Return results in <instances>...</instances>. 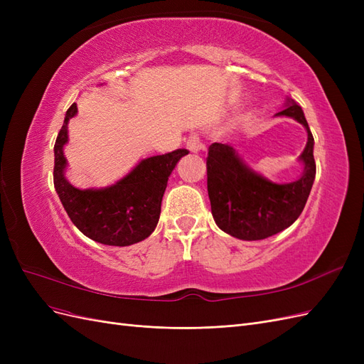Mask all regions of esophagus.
<instances>
[{
	"mask_svg": "<svg viewBox=\"0 0 364 364\" xmlns=\"http://www.w3.org/2000/svg\"><path fill=\"white\" fill-rule=\"evenodd\" d=\"M186 149H188V150L193 151V153L205 150V144L202 142L199 134H193V135L188 138V141H186Z\"/></svg>",
	"mask_w": 364,
	"mask_h": 364,
	"instance_id": "obj_1",
	"label": "esophagus"
}]
</instances>
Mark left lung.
Instances as JSON below:
<instances>
[{
  "instance_id": "8db88e82",
  "label": "left lung",
  "mask_w": 364,
  "mask_h": 364,
  "mask_svg": "<svg viewBox=\"0 0 364 364\" xmlns=\"http://www.w3.org/2000/svg\"><path fill=\"white\" fill-rule=\"evenodd\" d=\"M277 115L290 117L306 129L308 141L299 156L304 173L297 181H269L247 167L229 144L214 142L208 150V196L213 217L220 229L240 240H264L291 226L304 211L316 178L314 138L302 107L287 98L285 109Z\"/></svg>"
}]
</instances>
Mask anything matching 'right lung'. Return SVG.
<instances>
[{
    "label": "right lung",
    "mask_w": 364,
    "mask_h": 364,
    "mask_svg": "<svg viewBox=\"0 0 364 364\" xmlns=\"http://www.w3.org/2000/svg\"><path fill=\"white\" fill-rule=\"evenodd\" d=\"M77 114L73 103L54 144V188L71 222L83 235L107 246H130L146 240L155 230L162 196L178 161L188 150L178 149L165 155L142 159L136 167L106 188L79 190L65 178L68 121Z\"/></svg>",
    "instance_id": "obj_1"
}]
</instances>
